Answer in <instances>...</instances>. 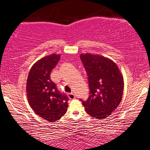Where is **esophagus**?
Returning a JSON list of instances; mask_svg holds the SVG:
<instances>
[{"label": "esophagus", "instance_id": "esophagus-1", "mask_svg": "<svg viewBox=\"0 0 150 150\" xmlns=\"http://www.w3.org/2000/svg\"><path fill=\"white\" fill-rule=\"evenodd\" d=\"M69 98L71 99V100H72V99H75V95L73 93V92H71V93L69 94Z\"/></svg>", "mask_w": 150, "mask_h": 150}]
</instances>
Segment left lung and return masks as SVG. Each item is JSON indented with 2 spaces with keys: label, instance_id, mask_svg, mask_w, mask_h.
Returning a JSON list of instances; mask_svg holds the SVG:
<instances>
[{
  "label": "left lung",
  "instance_id": "8db88e82",
  "mask_svg": "<svg viewBox=\"0 0 150 150\" xmlns=\"http://www.w3.org/2000/svg\"><path fill=\"white\" fill-rule=\"evenodd\" d=\"M80 58L88 74L90 96L82 101L88 114L96 119L108 117L122 100L124 79L117 65L100 55L81 54Z\"/></svg>",
  "mask_w": 150,
  "mask_h": 150
}]
</instances>
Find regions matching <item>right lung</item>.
<instances>
[{"instance_id": "right-lung-1", "label": "right lung", "mask_w": 150, "mask_h": 150, "mask_svg": "<svg viewBox=\"0 0 150 150\" xmlns=\"http://www.w3.org/2000/svg\"><path fill=\"white\" fill-rule=\"evenodd\" d=\"M56 54L42 58L33 64L26 82L29 104L37 115L47 121L60 120L67 111L69 97L61 93L50 79V73L60 60Z\"/></svg>"}]
</instances>
